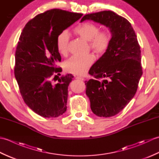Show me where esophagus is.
<instances>
[{
	"instance_id": "1",
	"label": "esophagus",
	"mask_w": 159,
	"mask_h": 159,
	"mask_svg": "<svg viewBox=\"0 0 159 159\" xmlns=\"http://www.w3.org/2000/svg\"><path fill=\"white\" fill-rule=\"evenodd\" d=\"M76 79L78 80H84V79L83 77H80V76H76Z\"/></svg>"
}]
</instances>
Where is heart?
Here are the masks:
<instances>
[{
	"label": "heart",
	"mask_w": 159,
	"mask_h": 159,
	"mask_svg": "<svg viewBox=\"0 0 159 159\" xmlns=\"http://www.w3.org/2000/svg\"><path fill=\"white\" fill-rule=\"evenodd\" d=\"M74 32L89 41L91 48L98 54H103L107 51L111 42V33L108 30L100 31L99 26L92 22H86L78 25ZM70 35L66 31L61 32L57 35L56 46L61 55L66 56L69 51ZM94 61L92 55L86 56H73L65 62V69L67 72L77 75H83L89 70Z\"/></svg>",
	"instance_id": "heart-1"
}]
</instances>
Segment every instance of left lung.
Instances as JSON below:
<instances>
[{
	"label": "left lung",
	"mask_w": 159,
	"mask_h": 159,
	"mask_svg": "<svg viewBox=\"0 0 159 159\" xmlns=\"http://www.w3.org/2000/svg\"><path fill=\"white\" fill-rule=\"evenodd\" d=\"M86 20L106 26L111 33L109 48L89 71L94 79L85 85L92 112L99 117H112L136 93L143 74L140 46L131 24L113 11L87 14L80 22ZM103 77L106 79L100 82Z\"/></svg>",
	"instance_id": "left-lung-1"
}]
</instances>
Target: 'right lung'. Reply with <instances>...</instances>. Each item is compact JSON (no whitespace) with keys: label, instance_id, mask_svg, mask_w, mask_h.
Here are the masks:
<instances>
[{"label":"right lung","instance_id":"1","mask_svg":"<svg viewBox=\"0 0 159 159\" xmlns=\"http://www.w3.org/2000/svg\"><path fill=\"white\" fill-rule=\"evenodd\" d=\"M82 16L50 9L26 23L20 36L15 55V77L25 102L40 116L57 117L67 110V89L74 76L68 74L61 77L55 85L51 83L54 74L62 71L56 66L61 60L56 39Z\"/></svg>","mask_w":159,"mask_h":159}]
</instances>
